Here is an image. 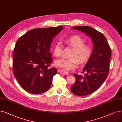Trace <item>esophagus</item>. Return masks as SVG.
Segmentation results:
<instances>
[{
  "instance_id": "esophagus-1",
  "label": "esophagus",
  "mask_w": 122,
  "mask_h": 122,
  "mask_svg": "<svg viewBox=\"0 0 122 122\" xmlns=\"http://www.w3.org/2000/svg\"><path fill=\"white\" fill-rule=\"evenodd\" d=\"M59 71L61 72V74H62V75H69V73L68 72L64 71H62V70H60Z\"/></svg>"
}]
</instances>
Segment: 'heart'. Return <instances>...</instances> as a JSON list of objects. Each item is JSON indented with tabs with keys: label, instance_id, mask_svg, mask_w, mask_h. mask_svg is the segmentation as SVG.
I'll return each mask as SVG.
<instances>
[{
	"label": "heart",
	"instance_id": "b5f03b06",
	"mask_svg": "<svg viewBox=\"0 0 122 122\" xmlns=\"http://www.w3.org/2000/svg\"><path fill=\"white\" fill-rule=\"evenodd\" d=\"M65 42L73 48L69 58H61L55 61V65L64 71H70L76 68L79 61L80 64L86 61L92 53V48L85 45V41L78 36H74L65 40ZM61 46L60 42H56L53 48V54L56 57L61 55Z\"/></svg>",
	"mask_w": 122,
	"mask_h": 122
}]
</instances>
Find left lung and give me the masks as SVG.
I'll return each instance as SVG.
<instances>
[{
  "label": "left lung",
  "instance_id": "8db88e82",
  "mask_svg": "<svg viewBox=\"0 0 122 122\" xmlns=\"http://www.w3.org/2000/svg\"><path fill=\"white\" fill-rule=\"evenodd\" d=\"M85 33L92 39V52L82 69L84 75L74 74L76 82L71 87L73 94L84 96L98 90L108 75L111 56V48L103 33L87 26L71 28Z\"/></svg>",
  "mask_w": 122,
  "mask_h": 122
}]
</instances>
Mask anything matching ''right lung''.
Masks as SVG:
<instances>
[{
    "label": "right lung",
    "instance_id": "1",
    "mask_svg": "<svg viewBox=\"0 0 122 122\" xmlns=\"http://www.w3.org/2000/svg\"><path fill=\"white\" fill-rule=\"evenodd\" d=\"M62 26L36 28L18 39L13 55V70L19 84L28 92L43 93L51 86L56 67L49 68L52 61L50 49L53 38Z\"/></svg>",
    "mask_w": 122,
    "mask_h": 122
}]
</instances>
